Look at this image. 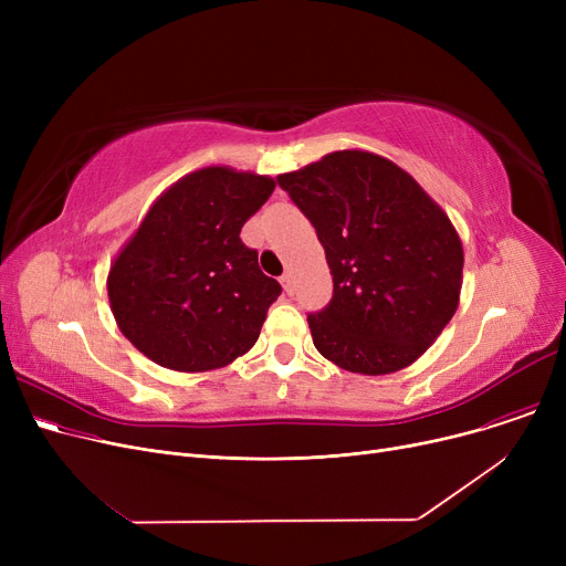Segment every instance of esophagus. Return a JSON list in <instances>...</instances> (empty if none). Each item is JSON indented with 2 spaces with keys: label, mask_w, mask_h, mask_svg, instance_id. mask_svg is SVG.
<instances>
[{
  "label": "esophagus",
  "mask_w": 566,
  "mask_h": 566,
  "mask_svg": "<svg viewBox=\"0 0 566 566\" xmlns=\"http://www.w3.org/2000/svg\"><path fill=\"white\" fill-rule=\"evenodd\" d=\"M280 282H282L284 291L291 295V293H293V284H295V282H293V275H291V273H284V275L280 277Z\"/></svg>",
  "instance_id": "1"
}]
</instances>
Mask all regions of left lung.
Wrapping results in <instances>:
<instances>
[{
	"label": "left lung",
	"mask_w": 566,
	"mask_h": 566,
	"mask_svg": "<svg viewBox=\"0 0 566 566\" xmlns=\"http://www.w3.org/2000/svg\"><path fill=\"white\" fill-rule=\"evenodd\" d=\"M277 184L316 229L333 298L307 323L337 367L382 376L412 365L459 307L463 245L448 213L392 160L348 148Z\"/></svg>",
	"instance_id": "obj_1"
}]
</instances>
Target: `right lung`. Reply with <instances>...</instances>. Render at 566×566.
I'll use <instances>...</instances> for the list:
<instances>
[{
    "label": "right lung",
    "mask_w": 566,
    "mask_h": 566,
    "mask_svg": "<svg viewBox=\"0 0 566 566\" xmlns=\"http://www.w3.org/2000/svg\"><path fill=\"white\" fill-rule=\"evenodd\" d=\"M271 176L203 167L165 190L116 254L109 307L130 344L174 371H211L259 339L282 286L241 241Z\"/></svg>",
    "instance_id": "add662e5"
}]
</instances>
